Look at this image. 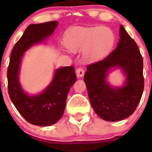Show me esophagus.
Returning a JSON list of instances; mask_svg holds the SVG:
<instances>
[{"mask_svg":"<svg viewBox=\"0 0 152 152\" xmlns=\"http://www.w3.org/2000/svg\"><path fill=\"white\" fill-rule=\"evenodd\" d=\"M76 74H77V76L78 77H81L84 76V69L82 67H79L76 70Z\"/></svg>","mask_w":152,"mask_h":152,"instance_id":"34e87169","label":"esophagus"}]
</instances>
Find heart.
Returning <instances> with one entry per match:
<instances>
[{"instance_id":"b5f03b06","label":"heart","mask_w":152,"mask_h":152,"mask_svg":"<svg viewBox=\"0 0 152 152\" xmlns=\"http://www.w3.org/2000/svg\"><path fill=\"white\" fill-rule=\"evenodd\" d=\"M115 41L114 33L107 26L76 27L64 33L63 42L67 49L83 50L84 58L94 61L103 57L112 49Z\"/></svg>"}]
</instances>
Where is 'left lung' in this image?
Returning <instances> with one entry per match:
<instances>
[{"label":"left lung","instance_id":"left-lung-1","mask_svg":"<svg viewBox=\"0 0 152 152\" xmlns=\"http://www.w3.org/2000/svg\"><path fill=\"white\" fill-rule=\"evenodd\" d=\"M117 47L103 59L87 67L84 80L93 109L106 121L124 119L135 112L144 90L143 58L133 39L120 26ZM119 66L126 74V84L113 88L105 80L107 72Z\"/></svg>","mask_w":152,"mask_h":152}]
</instances>
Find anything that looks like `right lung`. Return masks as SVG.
I'll return each mask as SVG.
<instances>
[{"mask_svg":"<svg viewBox=\"0 0 152 152\" xmlns=\"http://www.w3.org/2000/svg\"><path fill=\"white\" fill-rule=\"evenodd\" d=\"M57 26V21L28 26L13 46L7 68V89L10 100L21 116L36 126H49L61 119L68 91L77 80L74 66L63 67L56 70L52 83L42 94L32 96L24 93L19 83V69L23 52L45 39Z\"/></svg>","mask_w":152,"mask_h":152,"instance_id":"right-lung-1","label":"right lung"}]
</instances>
